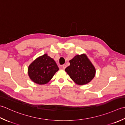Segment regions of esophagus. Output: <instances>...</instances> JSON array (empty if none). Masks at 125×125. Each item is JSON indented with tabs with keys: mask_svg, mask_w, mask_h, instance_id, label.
Instances as JSON below:
<instances>
[{
	"mask_svg": "<svg viewBox=\"0 0 125 125\" xmlns=\"http://www.w3.org/2000/svg\"><path fill=\"white\" fill-rule=\"evenodd\" d=\"M66 65H65V64H64V65H63L62 66V68L63 70H65V68H66Z\"/></svg>",
	"mask_w": 125,
	"mask_h": 125,
	"instance_id": "1",
	"label": "esophagus"
}]
</instances>
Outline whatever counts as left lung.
<instances>
[{
  "mask_svg": "<svg viewBox=\"0 0 125 125\" xmlns=\"http://www.w3.org/2000/svg\"><path fill=\"white\" fill-rule=\"evenodd\" d=\"M70 62V65L65 68V71L76 84L85 85L94 78L95 67L86 54L75 55Z\"/></svg>",
  "mask_w": 125,
  "mask_h": 125,
  "instance_id": "8db88e82",
  "label": "left lung"
}]
</instances>
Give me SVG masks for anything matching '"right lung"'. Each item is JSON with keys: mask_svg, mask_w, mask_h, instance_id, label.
<instances>
[{"mask_svg": "<svg viewBox=\"0 0 125 125\" xmlns=\"http://www.w3.org/2000/svg\"><path fill=\"white\" fill-rule=\"evenodd\" d=\"M59 70L55 61L47 54H44L38 57L29 65L28 74L34 83L44 85L51 80Z\"/></svg>", "mask_w": 125, "mask_h": 125, "instance_id": "right-lung-1", "label": "right lung"}]
</instances>
